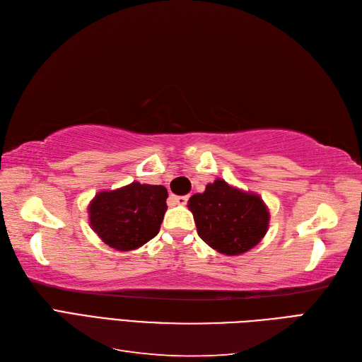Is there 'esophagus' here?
I'll use <instances>...</instances> for the list:
<instances>
[{
	"mask_svg": "<svg viewBox=\"0 0 362 362\" xmlns=\"http://www.w3.org/2000/svg\"><path fill=\"white\" fill-rule=\"evenodd\" d=\"M170 201L173 204H178V205H185L189 201L187 196H170Z\"/></svg>",
	"mask_w": 362,
	"mask_h": 362,
	"instance_id": "obj_1",
	"label": "esophagus"
}]
</instances>
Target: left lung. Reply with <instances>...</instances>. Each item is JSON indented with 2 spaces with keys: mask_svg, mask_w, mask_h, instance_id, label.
I'll use <instances>...</instances> for the list:
<instances>
[{
  "mask_svg": "<svg viewBox=\"0 0 362 362\" xmlns=\"http://www.w3.org/2000/svg\"><path fill=\"white\" fill-rule=\"evenodd\" d=\"M189 210L204 242L223 255H240L266 235L270 214L258 194L217 178L189 199Z\"/></svg>",
  "mask_w": 362,
  "mask_h": 362,
  "instance_id": "obj_1",
  "label": "left lung"
}]
</instances>
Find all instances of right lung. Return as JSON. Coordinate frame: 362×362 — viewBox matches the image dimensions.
<instances>
[{"label":"right lung","mask_w":362,"mask_h":362,"mask_svg":"<svg viewBox=\"0 0 362 362\" xmlns=\"http://www.w3.org/2000/svg\"><path fill=\"white\" fill-rule=\"evenodd\" d=\"M168 190L163 185L131 182L100 192L89 205V222L105 245L116 250H134L154 238L163 222Z\"/></svg>","instance_id":"add662e5"}]
</instances>
